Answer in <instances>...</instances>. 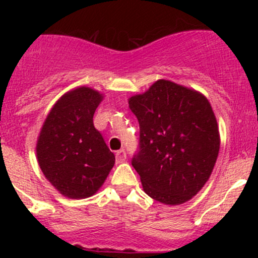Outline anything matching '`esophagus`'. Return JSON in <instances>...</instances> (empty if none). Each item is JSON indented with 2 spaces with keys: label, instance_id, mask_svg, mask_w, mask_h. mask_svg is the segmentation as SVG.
<instances>
[{
  "label": "esophagus",
  "instance_id": "1",
  "mask_svg": "<svg viewBox=\"0 0 258 258\" xmlns=\"http://www.w3.org/2000/svg\"><path fill=\"white\" fill-rule=\"evenodd\" d=\"M126 160V152L125 149H120L116 152V161L123 162Z\"/></svg>",
  "mask_w": 258,
  "mask_h": 258
}]
</instances>
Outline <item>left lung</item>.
I'll return each mask as SVG.
<instances>
[{
    "instance_id": "1",
    "label": "left lung",
    "mask_w": 258,
    "mask_h": 258,
    "mask_svg": "<svg viewBox=\"0 0 258 258\" xmlns=\"http://www.w3.org/2000/svg\"><path fill=\"white\" fill-rule=\"evenodd\" d=\"M139 122V150L132 166L143 190L166 205H179L200 191L220 152L211 104L200 92L158 80L128 99Z\"/></svg>"
}]
</instances>
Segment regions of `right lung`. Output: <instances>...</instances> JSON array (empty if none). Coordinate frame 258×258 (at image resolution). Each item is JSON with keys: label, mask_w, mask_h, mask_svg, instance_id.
<instances>
[{"label": "right lung", "mask_w": 258, "mask_h": 258, "mask_svg": "<svg viewBox=\"0 0 258 258\" xmlns=\"http://www.w3.org/2000/svg\"><path fill=\"white\" fill-rule=\"evenodd\" d=\"M102 100L103 94L86 86L67 92L53 105L38 136L41 171L70 199L96 194L115 164V155L93 125Z\"/></svg>", "instance_id": "right-lung-1"}]
</instances>
